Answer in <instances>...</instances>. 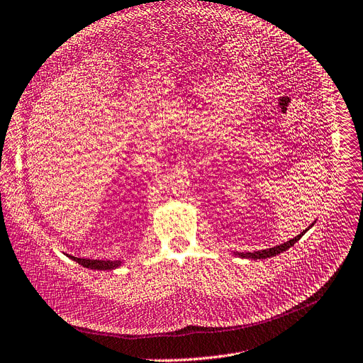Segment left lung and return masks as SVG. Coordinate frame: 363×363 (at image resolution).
Here are the masks:
<instances>
[{
    "label": "left lung",
    "instance_id": "obj_1",
    "mask_svg": "<svg viewBox=\"0 0 363 363\" xmlns=\"http://www.w3.org/2000/svg\"><path fill=\"white\" fill-rule=\"evenodd\" d=\"M313 224H314V223H313ZM313 224L308 225V228L313 227ZM308 228L303 230V232H301L298 236H296V238H294V239H291V240H288V242H285V243H282V245H278V246H275V247L263 249V250H256V252H240V253L236 252L235 255H238V256H240V257H246V259H267V257L277 256V255H279V253L288 250L291 246H294L296 242H298V240L304 236V233L307 232Z\"/></svg>",
    "mask_w": 363,
    "mask_h": 363
}]
</instances>
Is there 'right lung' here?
<instances>
[{
    "label": "right lung",
    "mask_w": 363,
    "mask_h": 363,
    "mask_svg": "<svg viewBox=\"0 0 363 363\" xmlns=\"http://www.w3.org/2000/svg\"><path fill=\"white\" fill-rule=\"evenodd\" d=\"M75 262H78L79 265L84 268L89 269H96V271H113L121 265V260H98V259H81L75 256H69Z\"/></svg>",
    "instance_id": "1"
}]
</instances>
